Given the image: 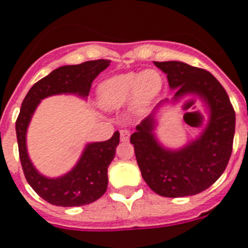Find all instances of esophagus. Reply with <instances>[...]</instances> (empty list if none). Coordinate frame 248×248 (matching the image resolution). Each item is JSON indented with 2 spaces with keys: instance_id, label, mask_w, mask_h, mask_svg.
<instances>
[{
  "instance_id": "34e87169",
  "label": "esophagus",
  "mask_w": 248,
  "mask_h": 248,
  "mask_svg": "<svg viewBox=\"0 0 248 248\" xmlns=\"http://www.w3.org/2000/svg\"><path fill=\"white\" fill-rule=\"evenodd\" d=\"M129 137H130V131L126 130V129H124V130H120V140L122 141H128L129 140Z\"/></svg>"
}]
</instances>
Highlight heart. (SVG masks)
<instances>
[{
  "label": "heart",
  "mask_w": 248,
  "mask_h": 248,
  "mask_svg": "<svg viewBox=\"0 0 248 248\" xmlns=\"http://www.w3.org/2000/svg\"><path fill=\"white\" fill-rule=\"evenodd\" d=\"M163 89V77L155 69L141 73L114 76L99 85L98 99L105 109H119L134 100L138 109H145L159 97Z\"/></svg>",
  "instance_id": "1"
}]
</instances>
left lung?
<instances>
[{"mask_svg":"<svg viewBox=\"0 0 248 248\" xmlns=\"http://www.w3.org/2000/svg\"><path fill=\"white\" fill-rule=\"evenodd\" d=\"M154 63L176 91L172 99L200 98L209 108V123L198 139L170 150L155 138L151 114L137 126L130 143L141 176L153 191L165 198L191 196L210 187L225 171L232 153L235 110L226 91L210 72L177 61Z\"/></svg>","mask_w":248,"mask_h":248,"instance_id":"8db88e82","label":"left lung"}]
</instances>
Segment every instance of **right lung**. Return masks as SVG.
I'll use <instances>...</instances> for the list:
<instances>
[{"mask_svg":"<svg viewBox=\"0 0 248 248\" xmlns=\"http://www.w3.org/2000/svg\"><path fill=\"white\" fill-rule=\"evenodd\" d=\"M110 61L98 59L77 65H63L33 84L23 99L16 120L19 159L26 180L47 202L63 207L83 206L102 198L108 186V166L115 156L119 144V131L107 141L87 144L77 165L63 176L46 177L31 163L26 145V134L37 105L54 94H77L87 98L92 83Z\"/></svg>","mask_w":248,"mask_h":248,"instance_id":"right-lung-1","label":"right lung"}]
</instances>
